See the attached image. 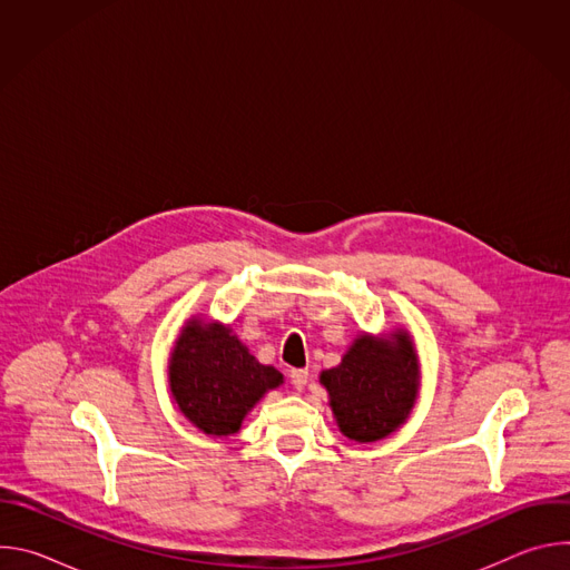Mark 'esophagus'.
I'll list each match as a JSON object with an SVG mask.
<instances>
[{"mask_svg":"<svg viewBox=\"0 0 570 570\" xmlns=\"http://www.w3.org/2000/svg\"><path fill=\"white\" fill-rule=\"evenodd\" d=\"M306 381H308V372L306 370H291V383H293L295 390H304Z\"/></svg>","mask_w":570,"mask_h":570,"instance_id":"1","label":"esophagus"}]
</instances>
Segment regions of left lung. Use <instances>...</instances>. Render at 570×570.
<instances>
[{"label":"left lung","instance_id":"obj_1","mask_svg":"<svg viewBox=\"0 0 570 570\" xmlns=\"http://www.w3.org/2000/svg\"><path fill=\"white\" fill-rule=\"evenodd\" d=\"M338 431L370 444L409 422L422 387V365L413 334L394 327L372 336L361 332L341 363L320 372Z\"/></svg>","mask_w":570,"mask_h":570}]
</instances>
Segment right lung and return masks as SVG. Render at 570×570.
I'll list each match as a JSON object with an SVG mask.
<instances>
[{"mask_svg":"<svg viewBox=\"0 0 570 570\" xmlns=\"http://www.w3.org/2000/svg\"><path fill=\"white\" fill-rule=\"evenodd\" d=\"M169 392L183 417L212 438L238 433L243 420L284 374L259 363L229 324L191 315L167 365Z\"/></svg>","mask_w":570,"mask_h":570,"instance_id":"obj_1","label":"right lung"}]
</instances>
